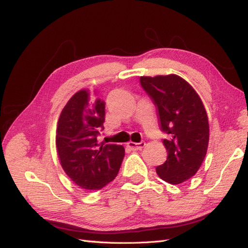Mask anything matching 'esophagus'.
Wrapping results in <instances>:
<instances>
[{
    "mask_svg": "<svg viewBox=\"0 0 248 248\" xmlns=\"http://www.w3.org/2000/svg\"><path fill=\"white\" fill-rule=\"evenodd\" d=\"M145 146V141H140V143H133V141H130L128 143V147L131 150H141Z\"/></svg>",
    "mask_w": 248,
    "mask_h": 248,
    "instance_id": "34e87169",
    "label": "esophagus"
}]
</instances>
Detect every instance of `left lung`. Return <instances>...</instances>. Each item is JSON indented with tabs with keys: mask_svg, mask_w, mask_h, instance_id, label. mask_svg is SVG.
<instances>
[{
	"mask_svg": "<svg viewBox=\"0 0 248 248\" xmlns=\"http://www.w3.org/2000/svg\"><path fill=\"white\" fill-rule=\"evenodd\" d=\"M140 82L157 108L167 160L156 168L162 180L179 184L197 172L207 154L208 116L202 99L176 75L140 77Z\"/></svg>",
	"mask_w": 248,
	"mask_h": 248,
	"instance_id": "8db88e82",
	"label": "left lung"
}]
</instances>
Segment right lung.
<instances>
[{"label":"right lung","instance_id":"right-lung-1","mask_svg":"<svg viewBox=\"0 0 248 248\" xmlns=\"http://www.w3.org/2000/svg\"><path fill=\"white\" fill-rule=\"evenodd\" d=\"M105 102L87 91L73 94L62 108L56 130V148L62 170L88 191L104 187L117 176L124 148L98 143L104 129Z\"/></svg>","mask_w":248,"mask_h":248}]
</instances>
